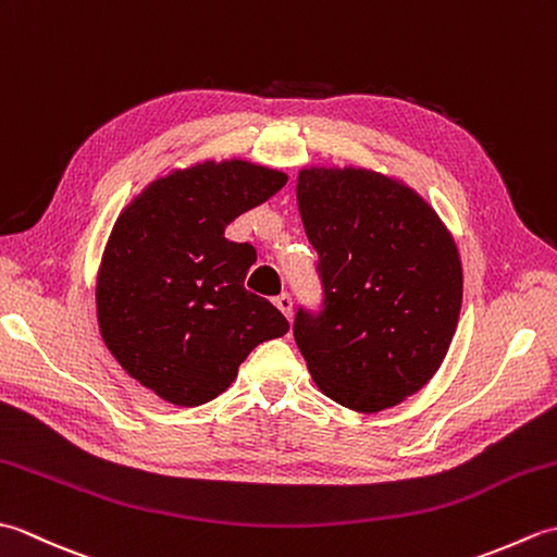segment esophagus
<instances>
[{
  "label": "esophagus",
  "mask_w": 557,
  "mask_h": 557,
  "mask_svg": "<svg viewBox=\"0 0 557 557\" xmlns=\"http://www.w3.org/2000/svg\"><path fill=\"white\" fill-rule=\"evenodd\" d=\"M275 306L287 315V321H292V297L289 294H280V297L275 299Z\"/></svg>",
  "instance_id": "1"
}]
</instances>
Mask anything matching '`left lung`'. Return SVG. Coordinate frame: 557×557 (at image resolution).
Here are the masks:
<instances>
[{"mask_svg": "<svg viewBox=\"0 0 557 557\" xmlns=\"http://www.w3.org/2000/svg\"><path fill=\"white\" fill-rule=\"evenodd\" d=\"M297 206L321 258L325 309L294 321L321 393L375 413L431 381L455 337L461 260L437 212L366 168H304Z\"/></svg>", "mask_w": 557, "mask_h": 557, "instance_id": "left-lung-1", "label": "left lung"}]
</instances>
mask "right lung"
I'll return each mask as SVG.
<instances>
[{
    "label": "right lung",
    "mask_w": 557,
    "mask_h": 557,
    "mask_svg": "<svg viewBox=\"0 0 557 557\" xmlns=\"http://www.w3.org/2000/svg\"><path fill=\"white\" fill-rule=\"evenodd\" d=\"M287 184L248 160H203L152 180L110 232L96 282L102 342L122 369L160 399L198 407L232 383L260 342L287 318L246 292L251 244L224 230Z\"/></svg>",
    "instance_id": "obj_1"
}]
</instances>
